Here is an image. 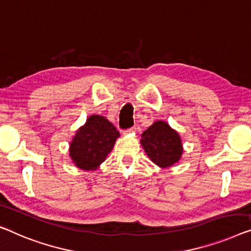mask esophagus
<instances>
[{
  "instance_id": "obj_1",
  "label": "esophagus",
  "mask_w": 251,
  "mask_h": 251,
  "mask_svg": "<svg viewBox=\"0 0 251 251\" xmlns=\"http://www.w3.org/2000/svg\"><path fill=\"white\" fill-rule=\"evenodd\" d=\"M136 130V127L135 126H133V127H129V128H127L126 130H125V133H134Z\"/></svg>"
}]
</instances>
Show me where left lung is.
Instances as JSON below:
<instances>
[{"label":"left lung","mask_w":251,"mask_h":251,"mask_svg":"<svg viewBox=\"0 0 251 251\" xmlns=\"http://www.w3.org/2000/svg\"><path fill=\"white\" fill-rule=\"evenodd\" d=\"M142 147L159 167L168 168L179 161L182 154L180 136L164 122H155L142 134Z\"/></svg>","instance_id":"1"}]
</instances>
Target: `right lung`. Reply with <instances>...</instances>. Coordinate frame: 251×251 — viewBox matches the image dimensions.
Wrapping results in <instances>:
<instances>
[{"instance_id":"1","label":"right lung","mask_w":251,"mask_h":251,"mask_svg":"<svg viewBox=\"0 0 251 251\" xmlns=\"http://www.w3.org/2000/svg\"><path fill=\"white\" fill-rule=\"evenodd\" d=\"M118 136L119 132L108 119L99 115L90 116L71 142V158L81 169L95 170L113 150Z\"/></svg>"}]
</instances>
